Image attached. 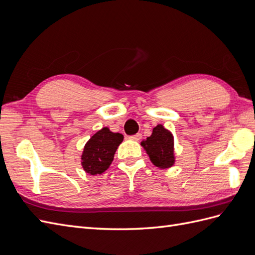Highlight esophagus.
I'll return each mask as SVG.
<instances>
[{
	"mask_svg": "<svg viewBox=\"0 0 255 255\" xmlns=\"http://www.w3.org/2000/svg\"><path fill=\"white\" fill-rule=\"evenodd\" d=\"M130 140H134V141H138V140H140L141 139V134L140 133H137V134H135V135H132V136H129L128 137Z\"/></svg>",
	"mask_w": 255,
	"mask_h": 255,
	"instance_id": "34e87169",
	"label": "esophagus"
}]
</instances>
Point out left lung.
I'll return each instance as SVG.
<instances>
[{
    "mask_svg": "<svg viewBox=\"0 0 255 255\" xmlns=\"http://www.w3.org/2000/svg\"><path fill=\"white\" fill-rule=\"evenodd\" d=\"M141 145L154 166L166 169L174 165L173 135L161 125L153 128L152 135L145 140H142Z\"/></svg>",
    "mask_w": 255,
    "mask_h": 255,
    "instance_id": "left-lung-1",
    "label": "left lung"
}]
</instances>
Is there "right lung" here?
<instances>
[{
  "instance_id": "right-lung-1",
  "label": "right lung",
  "mask_w": 255,
  "mask_h": 255,
  "mask_svg": "<svg viewBox=\"0 0 255 255\" xmlns=\"http://www.w3.org/2000/svg\"><path fill=\"white\" fill-rule=\"evenodd\" d=\"M122 140V134L113 133L109 128L98 130L84 146L82 154L84 170L91 175L101 174L107 170Z\"/></svg>"
}]
</instances>
